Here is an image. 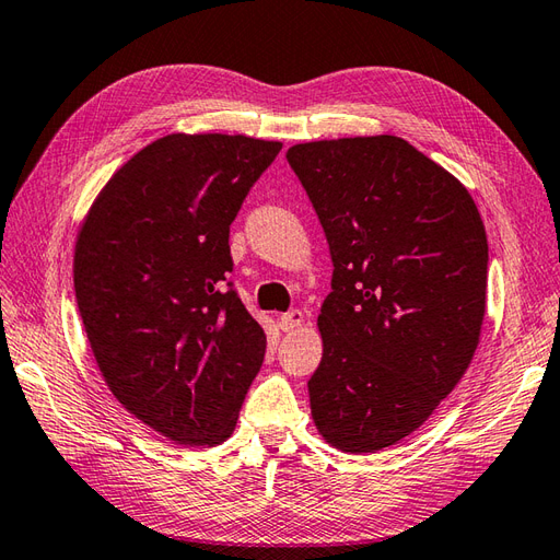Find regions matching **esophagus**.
I'll return each mask as SVG.
<instances>
[{
	"label": "esophagus",
	"instance_id": "obj_1",
	"mask_svg": "<svg viewBox=\"0 0 560 560\" xmlns=\"http://www.w3.org/2000/svg\"><path fill=\"white\" fill-rule=\"evenodd\" d=\"M303 322H305L303 312L301 310H291V312H285V315L279 317V329L281 331H293V329L301 327Z\"/></svg>",
	"mask_w": 560,
	"mask_h": 560
}]
</instances>
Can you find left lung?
Here are the masks:
<instances>
[{"label":"left lung","mask_w":560,"mask_h":560,"mask_svg":"<svg viewBox=\"0 0 560 560\" xmlns=\"http://www.w3.org/2000/svg\"><path fill=\"white\" fill-rule=\"evenodd\" d=\"M285 160L334 262L312 420L329 446L376 453L424 424L470 368L487 310L485 221L456 176L398 136L301 142Z\"/></svg>","instance_id":"8db88e82"}]
</instances>
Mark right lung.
Listing matches in <instances>:
<instances>
[{
	"label": "right lung",
	"mask_w": 560,
	"mask_h": 560,
	"mask_svg": "<svg viewBox=\"0 0 560 560\" xmlns=\"http://www.w3.org/2000/svg\"><path fill=\"white\" fill-rule=\"evenodd\" d=\"M279 140L168 133L97 192L75 236L78 310L102 380L178 446L236 429L265 329L226 285L229 226Z\"/></svg>",
	"instance_id": "right-lung-1"
}]
</instances>
